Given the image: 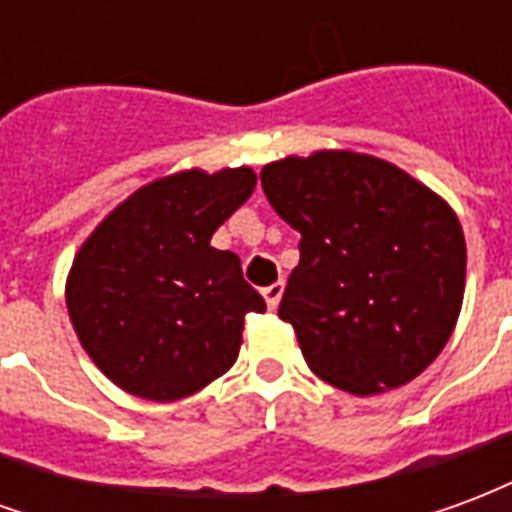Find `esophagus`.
<instances>
[{"label":"esophagus","instance_id":"obj_1","mask_svg":"<svg viewBox=\"0 0 512 512\" xmlns=\"http://www.w3.org/2000/svg\"><path fill=\"white\" fill-rule=\"evenodd\" d=\"M282 290H285V285H282V282H274V285L263 288V299H266L268 310H277L279 299H282Z\"/></svg>","mask_w":512,"mask_h":512}]
</instances>
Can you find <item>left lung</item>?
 <instances>
[{"label": "left lung", "mask_w": 512, "mask_h": 512, "mask_svg": "<svg viewBox=\"0 0 512 512\" xmlns=\"http://www.w3.org/2000/svg\"><path fill=\"white\" fill-rule=\"evenodd\" d=\"M299 230V266L279 304L318 378L351 395L408 384L461 315L466 241L439 194L389 161L318 150L260 172Z\"/></svg>", "instance_id": "obj_1"}]
</instances>
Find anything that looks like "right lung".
I'll use <instances>...</instances> for the list:
<instances>
[{"mask_svg":"<svg viewBox=\"0 0 512 512\" xmlns=\"http://www.w3.org/2000/svg\"><path fill=\"white\" fill-rule=\"evenodd\" d=\"M249 167L186 169L134 191L73 257L65 304L82 348L128 395L172 403L238 359L266 301L211 235L255 191Z\"/></svg>","mask_w":512,"mask_h":512,"instance_id":"obj_1","label":"right lung"}]
</instances>
